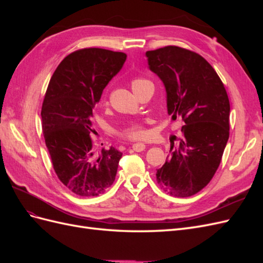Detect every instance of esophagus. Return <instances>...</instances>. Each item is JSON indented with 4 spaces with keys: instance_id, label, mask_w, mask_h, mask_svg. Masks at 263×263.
<instances>
[{
    "instance_id": "1",
    "label": "esophagus",
    "mask_w": 263,
    "mask_h": 263,
    "mask_svg": "<svg viewBox=\"0 0 263 263\" xmlns=\"http://www.w3.org/2000/svg\"><path fill=\"white\" fill-rule=\"evenodd\" d=\"M132 148H133V150L137 151V153H140V151H144L146 149V145L141 144V142H138V144H134Z\"/></svg>"
}]
</instances>
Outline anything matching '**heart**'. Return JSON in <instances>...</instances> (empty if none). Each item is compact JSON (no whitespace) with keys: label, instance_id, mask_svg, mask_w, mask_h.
<instances>
[{"label":"heart","instance_id":"b5f03b06","mask_svg":"<svg viewBox=\"0 0 263 263\" xmlns=\"http://www.w3.org/2000/svg\"><path fill=\"white\" fill-rule=\"evenodd\" d=\"M145 82H148L147 80H145V79H141V78L134 79V80L130 82L133 91L136 89L137 86H139L140 84ZM104 104H106V101H104ZM118 136L124 139H129V140L141 139L146 136V128L144 127V125L140 123H132L129 125H127L122 130H119Z\"/></svg>","mask_w":263,"mask_h":263}]
</instances>
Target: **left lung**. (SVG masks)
I'll use <instances>...</instances> for the list:
<instances>
[{"label":"left lung","mask_w":263,"mask_h":263,"mask_svg":"<svg viewBox=\"0 0 263 263\" xmlns=\"http://www.w3.org/2000/svg\"><path fill=\"white\" fill-rule=\"evenodd\" d=\"M149 69L164 84L172 119L182 137L171 139L170 158L157 170L159 186L177 197L200 192L217 171L229 138V99L216 71L201 54L178 46L146 52Z\"/></svg>","instance_id":"1"}]
</instances>
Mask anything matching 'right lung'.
Listing matches in <instances>:
<instances>
[{
  "instance_id": "1",
  "label": "right lung",
  "mask_w": 263,
  "mask_h": 263,
  "mask_svg": "<svg viewBox=\"0 0 263 263\" xmlns=\"http://www.w3.org/2000/svg\"><path fill=\"white\" fill-rule=\"evenodd\" d=\"M126 57L102 48L79 49L60 62L47 87L42 106L46 146L58 179L79 196H98L115 181L123 154L113 147L97 154L91 117Z\"/></svg>"
}]
</instances>
